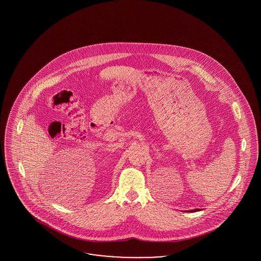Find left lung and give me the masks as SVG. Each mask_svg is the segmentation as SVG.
<instances>
[{"mask_svg": "<svg viewBox=\"0 0 261 261\" xmlns=\"http://www.w3.org/2000/svg\"><path fill=\"white\" fill-rule=\"evenodd\" d=\"M192 211H199V208H197V210H193Z\"/></svg>", "mask_w": 261, "mask_h": 261, "instance_id": "obj_1", "label": "left lung"}]
</instances>
